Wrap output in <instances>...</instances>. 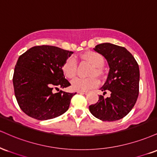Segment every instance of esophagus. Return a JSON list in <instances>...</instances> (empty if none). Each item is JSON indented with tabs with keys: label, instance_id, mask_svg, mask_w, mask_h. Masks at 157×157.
Returning <instances> with one entry per match:
<instances>
[{
	"label": "esophagus",
	"instance_id": "esophagus-1",
	"mask_svg": "<svg viewBox=\"0 0 157 157\" xmlns=\"http://www.w3.org/2000/svg\"><path fill=\"white\" fill-rule=\"evenodd\" d=\"M87 92L86 91H77V93L79 94H86Z\"/></svg>",
	"mask_w": 157,
	"mask_h": 157
}]
</instances>
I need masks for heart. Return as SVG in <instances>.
Here are the masks:
<instances>
[{"instance_id": "heart-1", "label": "heart", "mask_w": 157, "mask_h": 157, "mask_svg": "<svg viewBox=\"0 0 157 157\" xmlns=\"http://www.w3.org/2000/svg\"><path fill=\"white\" fill-rule=\"evenodd\" d=\"M83 59L89 62L93 66V69L91 71L90 75H100L102 73L101 67L104 65L105 59L101 53L90 51L83 54ZM77 61L75 57L71 56L67 58L64 62L62 66V71L64 74L68 78H74L77 71ZM99 81L95 76H91L90 78H76L73 79L71 82V86L74 90L77 91H86L98 85Z\"/></svg>"}]
</instances>
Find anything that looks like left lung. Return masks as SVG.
Segmentation results:
<instances>
[{"label": "left lung", "instance_id": "left-lung-1", "mask_svg": "<svg viewBox=\"0 0 157 157\" xmlns=\"http://www.w3.org/2000/svg\"><path fill=\"white\" fill-rule=\"evenodd\" d=\"M103 55L109 66L107 79L101 90L110 91L106 98L99 95L95 104L89 106L92 115L103 121H115L128 115L139 95L140 70L137 61L124 47L101 43L94 48Z\"/></svg>", "mask_w": 157, "mask_h": 157}]
</instances>
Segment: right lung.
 <instances>
[{"mask_svg":"<svg viewBox=\"0 0 157 157\" xmlns=\"http://www.w3.org/2000/svg\"><path fill=\"white\" fill-rule=\"evenodd\" d=\"M73 52L52 45H37L20 55L13 75L14 95L20 108L29 117L46 121L62 115L76 93L60 90L70 82L62 66Z\"/></svg>","mask_w":157,"mask_h":157,"instance_id":"obj_1","label":"right lung"}]
</instances>
